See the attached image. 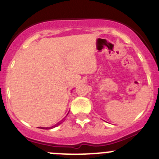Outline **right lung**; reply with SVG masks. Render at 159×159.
I'll list each match as a JSON object with an SVG mask.
<instances>
[{
	"mask_svg": "<svg viewBox=\"0 0 159 159\" xmlns=\"http://www.w3.org/2000/svg\"><path fill=\"white\" fill-rule=\"evenodd\" d=\"M63 121H64V119H63V120H61V121H60L59 123H57V124H55L54 126H53V127H41V129H46V130H47V129H51V128H53V127H56L57 126L60 125V124H61V123L63 122Z\"/></svg>",
	"mask_w": 159,
	"mask_h": 159,
	"instance_id": "1",
	"label": "right lung"
}]
</instances>
